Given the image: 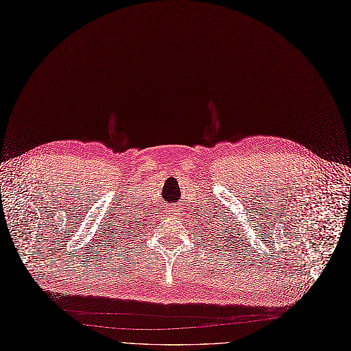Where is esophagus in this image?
<instances>
[{
  "label": "esophagus",
  "instance_id": "obj_1",
  "mask_svg": "<svg viewBox=\"0 0 351 351\" xmlns=\"http://www.w3.org/2000/svg\"><path fill=\"white\" fill-rule=\"evenodd\" d=\"M176 208H178V206H172V208H171V211H172L173 217H178V211H176Z\"/></svg>",
  "mask_w": 351,
  "mask_h": 351
}]
</instances>
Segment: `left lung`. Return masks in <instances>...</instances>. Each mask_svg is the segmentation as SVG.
Masks as SVG:
<instances>
[{"label": "left lung", "mask_w": 351, "mask_h": 351, "mask_svg": "<svg viewBox=\"0 0 351 351\" xmlns=\"http://www.w3.org/2000/svg\"><path fill=\"white\" fill-rule=\"evenodd\" d=\"M219 226H221V224H219ZM226 226H227V224H226ZM205 228H208V227H205ZM219 231H221V236L224 234V237H215V239H218V244L221 245V247H227V245H226V239L228 237V235H226L225 232H228L230 234V231H231V230H228H228H226L225 228H219ZM230 239H231V236H230Z\"/></svg>", "instance_id": "left-lung-1"}]
</instances>
